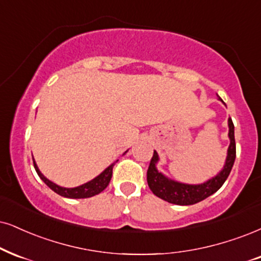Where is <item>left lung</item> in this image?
Returning a JSON list of instances; mask_svg holds the SVG:
<instances>
[{
  "instance_id": "obj_1",
  "label": "left lung",
  "mask_w": 261,
  "mask_h": 261,
  "mask_svg": "<svg viewBox=\"0 0 261 261\" xmlns=\"http://www.w3.org/2000/svg\"><path fill=\"white\" fill-rule=\"evenodd\" d=\"M219 100H221L220 98ZM229 138L230 145L229 149H227L226 161H225L223 169L214 178L209 179L203 184L198 185L184 184V182L175 181V180H172L167 178L166 175H163L156 168V165L160 159L156 151H153V156L151 159L149 169H147V184H149V188L153 192V195L165 199L169 203L178 205H190L203 201V199L209 197L211 195H213L214 192H217L223 186L227 176H229L231 169H232L234 159H236L234 125L231 118H229Z\"/></svg>"
}]
</instances>
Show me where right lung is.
Masks as SVG:
<instances>
[{
	"mask_svg": "<svg viewBox=\"0 0 261 261\" xmlns=\"http://www.w3.org/2000/svg\"><path fill=\"white\" fill-rule=\"evenodd\" d=\"M34 166L38 176L43 180L44 184H46L49 189H52L54 192H57L58 195L63 196V197H67V198H88V197H92V196L100 194L102 190L106 189V186L109 185V182H110L111 180L112 168H114L115 163H112V165L109 166L104 172L100 173L98 176H95L94 179H92L91 181L77 186V188H63V186L54 184L53 181L48 180L46 176L40 172V169H38L35 160H34Z\"/></svg>",
	"mask_w": 261,
	"mask_h": 261,
	"instance_id": "1",
	"label": "right lung"
}]
</instances>
